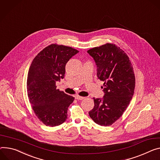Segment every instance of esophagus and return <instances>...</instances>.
Instances as JSON below:
<instances>
[{
	"label": "esophagus",
	"instance_id": "1",
	"mask_svg": "<svg viewBox=\"0 0 160 160\" xmlns=\"http://www.w3.org/2000/svg\"><path fill=\"white\" fill-rule=\"evenodd\" d=\"M84 98H85V97H82V96H75V99H77V100H83Z\"/></svg>",
	"mask_w": 160,
	"mask_h": 160
}]
</instances>
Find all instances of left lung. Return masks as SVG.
<instances>
[{"label": "left lung", "instance_id": "1", "mask_svg": "<svg viewBox=\"0 0 160 160\" xmlns=\"http://www.w3.org/2000/svg\"><path fill=\"white\" fill-rule=\"evenodd\" d=\"M97 66V77L103 81V98H94L90 118L98 124L112 125L119 119L132 99L135 87L133 68L119 47L107 43L88 51Z\"/></svg>", "mask_w": 160, "mask_h": 160}]
</instances>
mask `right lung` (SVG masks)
I'll return each mask as SVG.
<instances>
[{"label":"right lung","instance_id":"1","mask_svg":"<svg viewBox=\"0 0 160 160\" xmlns=\"http://www.w3.org/2000/svg\"><path fill=\"white\" fill-rule=\"evenodd\" d=\"M78 52L69 47L52 44L32 62L27 80V95L36 115L46 126H59L68 119V108L75 98L57 89L55 84L64 78L66 63Z\"/></svg>","mask_w":160,"mask_h":160}]
</instances>
